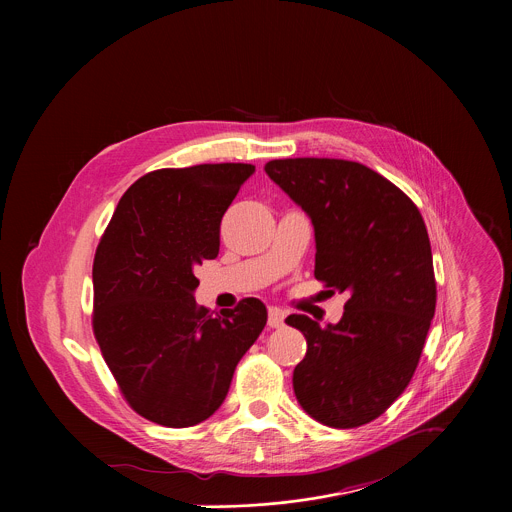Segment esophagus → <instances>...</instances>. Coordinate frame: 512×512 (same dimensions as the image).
Segmentation results:
<instances>
[{
    "label": "esophagus",
    "instance_id": "obj_1",
    "mask_svg": "<svg viewBox=\"0 0 512 512\" xmlns=\"http://www.w3.org/2000/svg\"><path fill=\"white\" fill-rule=\"evenodd\" d=\"M284 319H286V313H284L280 307H270V309H268V325H270L272 329L284 327Z\"/></svg>",
    "mask_w": 512,
    "mask_h": 512
}]
</instances>
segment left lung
I'll list each match as a JSON object with an SVG mask.
<instances>
[{
	"label": "left lung",
	"mask_w": 512,
	"mask_h": 512,
	"mask_svg": "<svg viewBox=\"0 0 512 512\" xmlns=\"http://www.w3.org/2000/svg\"><path fill=\"white\" fill-rule=\"evenodd\" d=\"M264 169L313 222L315 278L349 293L337 325L286 319L307 341L295 398L329 428H359L406 390L436 313L426 224L406 193L363 163L295 157Z\"/></svg>",
	"instance_id": "1"
}]
</instances>
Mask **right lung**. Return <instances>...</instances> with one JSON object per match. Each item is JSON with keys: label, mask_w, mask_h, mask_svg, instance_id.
Listing matches in <instances>:
<instances>
[{"label": "right lung", "mask_w": 512, "mask_h": 512, "mask_svg": "<svg viewBox=\"0 0 512 512\" xmlns=\"http://www.w3.org/2000/svg\"><path fill=\"white\" fill-rule=\"evenodd\" d=\"M250 163L157 169L120 199L92 266V329L126 402L149 422L189 428L224 402L234 368L262 333L256 297L211 313L195 268L219 254L220 220Z\"/></svg>", "instance_id": "add662e5"}]
</instances>
